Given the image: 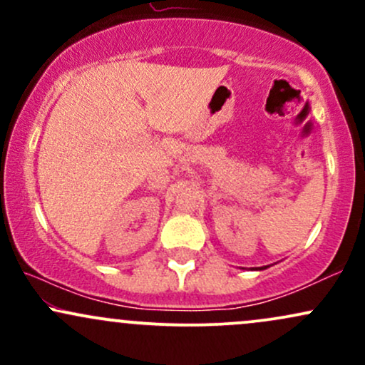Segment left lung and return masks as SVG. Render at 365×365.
Instances as JSON below:
<instances>
[{"label":"left lung","instance_id":"obj_1","mask_svg":"<svg viewBox=\"0 0 365 365\" xmlns=\"http://www.w3.org/2000/svg\"><path fill=\"white\" fill-rule=\"evenodd\" d=\"M266 267H267V266H264V267H261V269H266Z\"/></svg>","mask_w":365,"mask_h":365}]
</instances>
